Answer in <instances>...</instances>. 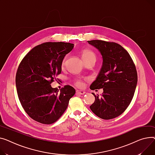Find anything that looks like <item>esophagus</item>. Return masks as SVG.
Masks as SVG:
<instances>
[{
    "label": "esophagus",
    "mask_w": 155,
    "mask_h": 155,
    "mask_svg": "<svg viewBox=\"0 0 155 155\" xmlns=\"http://www.w3.org/2000/svg\"><path fill=\"white\" fill-rule=\"evenodd\" d=\"M76 93L78 94H80V95H83L86 93V92L83 90H77L76 91Z\"/></svg>",
    "instance_id": "esophagus-1"
}]
</instances>
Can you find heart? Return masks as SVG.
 <instances>
[{"label": "heart", "mask_w": 155, "mask_h": 155, "mask_svg": "<svg viewBox=\"0 0 155 155\" xmlns=\"http://www.w3.org/2000/svg\"><path fill=\"white\" fill-rule=\"evenodd\" d=\"M91 58L96 59V56L93 51H91V50H89V49H85L83 51V52H82V59H83V61H86L89 59H91ZM64 63V61H63V64ZM76 83V85L78 86H81L83 84V82L80 80H78Z\"/></svg>", "instance_id": "obj_1"}]
</instances>
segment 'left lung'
I'll list each match as a JSON object with an SVG mask.
<instances>
[{
  "label": "left lung",
  "mask_w": 155,
  "mask_h": 155,
  "mask_svg": "<svg viewBox=\"0 0 155 155\" xmlns=\"http://www.w3.org/2000/svg\"><path fill=\"white\" fill-rule=\"evenodd\" d=\"M101 53L103 64L91 90L103 89L96 96L90 109L97 116L111 120L121 115L130 105L137 85L138 76L134 64L121 45L101 40L87 41Z\"/></svg>",
  "instance_id": "left-lung-1"
}]
</instances>
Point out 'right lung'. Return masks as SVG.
<instances>
[{"label": "right lung", "instance_id": "right-lung-1", "mask_svg": "<svg viewBox=\"0 0 155 155\" xmlns=\"http://www.w3.org/2000/svg\"><path fill=\"white\" fill-rule=\"evenodd\" d=\"M74 44L45 42L34 48L18 68L15 85L24 110L32 119L49 124L64 113L76 90L65 86L59 91L51 87L56 76L61 74L62 62Z\"/></svg>", "mask_w": 155, "mask_h": 155}]
</instances>
